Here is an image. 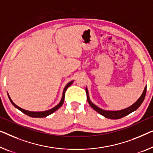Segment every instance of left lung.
<instances>
[{
	"instance_id": "left-lung-1",
	"label": "left lung",
	"mask_w": 153,
	"mask_h": 153,
	"mask_svg": "<svg viewBox=\"0 0 153 153\" xmlns=\"http://www.w3.org/2000/svg\"><path fill=\"white\" fill-rule=\"evenodd\" d=\"M146 88H147V86H146L142 95H141L140 98L137 100V101L135 103H134L133 105L128 107V108L123 109V110L115 111H105V110H103V109H101L100 108H99V107H97V106H95L94 104H93L92 102H91V100L89 99V96H88V92L87 88H86V97H87V100H88V104H90V106L92 107L95 111H97V112L100 113V115L104 116V117L106 118H109V119H112V120H117V119H120V118H122L125 117V116L128 115V114L137 110V109L141 106V104H142V102H143V100H144V98H145L146 93Z\"/></svg>"
}]
</instances>
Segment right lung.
<instances>
[{"label":"right lung","instance_id":"add662e5","mask_svg":"<svg viewBox=\"0 0 153 153\" xmlns=\"http://www.w3.org/2000/svg\"><path fill=\"white\" fill-rule=\"evenodd\" d=\"M73 82H74V81H71L70 82L68 83L67 85L65 86V88H64V91H63V94H62V99H61V101H60V103H59L57 106H55L54 108L50 109V110L46 111H42V112H33V111H29L25 110V109H22L21 108H20L19 106H18L17 105H16V104L13 103L12 100H11V99L10 98V95H9V94H8V97H9V99H10V102H11V104H12L13 105L16 107V108H17L18 110H20V111H21V112H22L25 114H26L27 115H28V116H29V117H45L48 115H51V113H53V112H55V111L58 110V109L60 108V106H62V105L64 103V102H65V97L66 91H67V88L73 84Z\"/></svg>","mask_w":153,"mask_h":153}]
</instances>
